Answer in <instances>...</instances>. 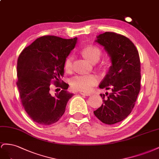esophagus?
Returning a JSON list of instances; mask_svg holds the SVG:
<instances>
[{
    "mask_svg": "<svg viewBox=\"0 0 159 159\" xmlns=\"http://www.w3.org/2000/svg\"><path fill=\"white\" fill-rule=\"evenodd\" d=\"M80 94L82 95H84V96H90L91 94L90 93H84V92H80Z\"/></svg>",
    "mask_w": 159,
    "mask_h": 159,
    "instance_id": "esophagus-1",
    "label": "esophagus"
}]
</instances>
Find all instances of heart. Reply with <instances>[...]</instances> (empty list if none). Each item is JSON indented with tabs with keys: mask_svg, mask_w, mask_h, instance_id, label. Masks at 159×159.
<instances>
[{
	"mask_svg": "<svg viewBox=\"0 0 159 159\" xmlns=\"http://www.w3.org/2000/svg\"><path fill=\"white\" fill-rule=\"evenodd\" d=\"M81 52L87 59L94 62L98 61L101 56L102 51L99 47L95 45H89L83 48ZM64 69L66 72H70L72 69V57H68L64 62ZM98 76L94 75H77L70 80L72 89L79 91L89 92L97 83Z\"/></svg>",
	"mask_w": 159,
	"mask_h": 159,
	"instance_id": "heart-1",
	"label": "heart"
}]
</instances>
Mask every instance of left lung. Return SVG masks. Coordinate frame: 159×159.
I'll return each mask as SVG.
<instances>
[{
    "label": "left lung",
    "mask_w": 159,
    "mask_h": 159,
    "mask_svg": "<svg viewBox=\"0 0 159 159\" xmlns=\"http://www.w3.org/2000/svg\"><path fill=\"white\" fill-rule=\"evenodd\" d=\"M105 48L111 66L100 89L111 90L101 94L103 103L94 114L107 125L119 122L132 111L140 89V62L139 52L129 39L111 32L97 36L95 40Z\"/></svg>",
    "instance_id": "1"
}]
</instances>
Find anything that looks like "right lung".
Wrapping results in <instances>:
<instances>
[{
	"label": "right lung",
	"instance_id": "obj_1",
	"mask_svg": "<svg viewBox=\"0 0 159 159\" xmlns=\"http://www.w3.org/2000/svg\"><path fill=\"white\" fill-rule=\"evenodd\" d=\"M76 43L77 37L43 36L26 47L18 58L16 84L22 106L30 119L39 125L57 122L73 96L67 91L69 84L61 78L65 61ZM53 80L56 87L62 89L54 95L49 93Z\"/></svg>",
	"mask_w": 159,
	"mask_h": 159
}]
</instances>
